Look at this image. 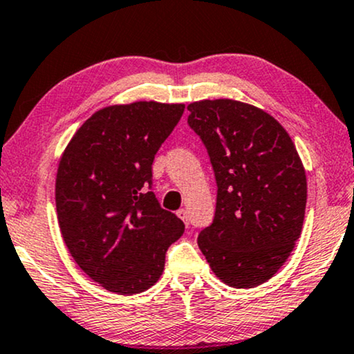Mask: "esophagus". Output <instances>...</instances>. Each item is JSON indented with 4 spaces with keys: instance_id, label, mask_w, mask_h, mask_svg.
<instances>
[{
    "instance_id": "34e87169",
    "label": "esophagus",
    "mask_w": 354,
    "mask_h": 354,
    "mask_svg": "<svg viewBox=\"0 0 354 354\" xmlns=\"http://www.w3.org/2000/svg\"><path fill=\"white\" fill-rule=\"evenodd\" d=\"M177 216L180 218L182 221L185 223L187 226H188V211H187V209H183V208H182V209H178V211H177Z\"/></svg>"
}]
</instances>
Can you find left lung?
<instances>
[{"mask_svg":"<svg viewBox=\"0 0 354 354\" xmlns=\"http://www.w3.org/2000/svg\"><path fill=\"white\" fill-rule=\"evenodd\" d=\"M187 109L218 183L214 219L198 247L223 283L255 288L283 267L301 236L302 160L281 123L255 105L205 99Z\"/></svg>","mask_w":354,"mask_h":354,"instance_id":"8db88e82","label":"left lung"}]
</instances>
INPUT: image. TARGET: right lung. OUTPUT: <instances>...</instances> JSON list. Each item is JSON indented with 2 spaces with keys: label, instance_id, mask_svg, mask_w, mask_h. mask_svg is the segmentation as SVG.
<instances>
[{
  "label": "right lung",
  "instance_id": "right-lung-1",
  "mask_svg": "<svg viewBox=\"0 0 354 354\" xmlns=\"http://www.w3.org/2000/svg\"><path fill=\"white\" fill-rule=\"evenodd\" d=\"M183 104L138 100L93 113L63 151L55 182L59 231L70 254L107 291L131 296L158 283L182 219L160 208L153 160Z\"/></svg>",
  "mask_w": 354,
  "mask_h": 354
}]
</instances>
